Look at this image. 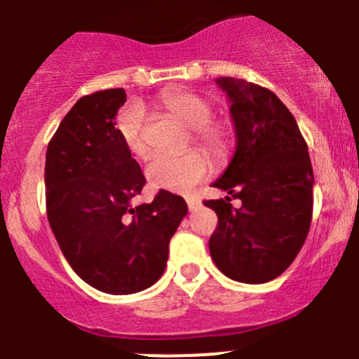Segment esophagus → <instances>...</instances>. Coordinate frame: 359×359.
I'll return each mask as SVG.
<instances>
[{
    "instance_id": "1",
    "label": "esophagus",
    "mask_w": 359,
    "mask_h": 359,
    "mask_svg": "<svg viewBox=\"0 0 359 359\" xmlns=\"http://www.w3.org/2000/svg\"><path fill=\"white\" fill-rule=\"evenodd\" d=\"M184 198H187V204H188V209H190V211H195V209L201 205V201H198L195 195H187Z\"/></svg>"
}]
</instances>
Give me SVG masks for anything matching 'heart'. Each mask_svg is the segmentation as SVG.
I'll return each mask as SVG.
<instances>
[{
  "label": "heart",
  "mask_w": 359,
  "mask_h": 359,
  "mask_svg": "<svg viewBox=\"0 0 359 359\" xmlns=\"http://www.w3.org/2000/svg\"><path fill=\"white\" fill-rule=\"evenodd\" d=\"M158 106L190 129L194 143L216 157L225 154L229 147V134L225 127L211 122L212 106L208 99L194 92L168 90L158 97ZM116 133L130 154L136 157L147 155V123L137 106H129L120 113L116 120ZM144 172L148 183L154 188L187 191L209 175V162L198 150H188L176 157L154 155L148 161Z\"/></svg>",
  "instance_id": "heart-1"
}]
</instances>
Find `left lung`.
Instances as JSON below:
<instances>
[{"mask_svg":"<svg viewBox=\"0 0 359 359\" xmlns=\"http://www.w3.org/2000/svg\"><path fill=\"white\" fill-rule=\"evenodd\" d=\"M216 83L230 99L237 147L212 187L230 197L204 201L218 216L209 239L216 267L239 283L281 276L305 243L312 219V172L297 120L269 88L232 76ZM232 198L243 204L233 208Z\"/></svg>","mask_w":359,"mask_h":359,"instance_id":"left-lung-1","label":"left lung"}]
</instances>
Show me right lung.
I'll return each mask as SVG.
<instances>
[{
	"label": "right lung",
	"instance_id": "add662e5",
	"mask_svg": "<svg viewBox=\"0 0 359 359\" xmlns=\"http://www.w3.org/2000/svg\"><path fill=\"white\" fill-rule=\"evenodd\" d=\"M123 88L83 95L47 148V216L67 264L87 285L111 295L150 288L164 274L169 241L188 205L158 190L151 204L130 205L143 190L140 164L116 133Z\"/></svg>",
	"mask_w": 359,
	"mask_h": 359
}]
</instances>
